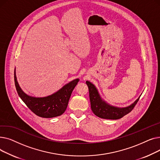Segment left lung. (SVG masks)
<instances>
[{"label":"left lung","instance_id":"obj_1","mask_svg":"<svg viewBox=\"0 0 160 160\" xmlns=\"http://www.w3.org/2000/svg\"><path fill=\"white\" fill-rule=\"evenodd\" d=\"M86 83L89 88L91 110L100 118L106 119H121L133 110L139 100V98H138L135 102L127 108H119L113 107L103 101L100 97L98 91L93 83L88 81L86 82Z\"/></svg>","mask_w":160,"mask_h":160}]
</instances>
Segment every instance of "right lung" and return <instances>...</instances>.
Instances as JSON below:
<instances>
[{
	"mask_svg": "<svg viewBox=\"0 0 160 160\" xmlns=\"http://www.w3.org/2000/svg\"><path fill=\"white\" fill-rule=\"evenodd\" d=\"M14 81L19 96L33 113L43 118H52L60 116L65 112L72 92L79 79L72 80L56 93L43 98L32 97L25 94L17 81L15 71H14Z\"/></svg>",
	"mask_w": 160,
	"mask_h": 160,
	"instance_id": "add662e5",
	"label": "right lung"
}]
</instances>
